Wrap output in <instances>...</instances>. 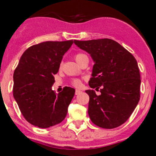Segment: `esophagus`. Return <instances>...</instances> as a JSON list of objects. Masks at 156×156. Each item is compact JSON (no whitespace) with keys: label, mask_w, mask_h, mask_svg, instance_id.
Wrapping results in <instances>:
<instances>
[{"label":"esophagus","mask_w":156,"mask_h":156,"mask_svg":"<svg viewBox=\"0 0 156 156\" xmlns=\"http://www.w3.org/2000/svg\"><path fill=\"white\" fill-rule=\"evenodd\" d=\"M81 93H82V91H80V90H75V95H78Z\"/></svg>","instance_id":"esophagus-1"}]
</instances>
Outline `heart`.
<instances>
[{"label": "heart", "instance_id": "obj_1", "mask_svg": "<svg viewBox=\"0 0 156 156\" xmlns=\"http://www.w3.org/2000/svg\"><path fill=\"white\" fill-rule=\"evenodd\" d=\"M85 57H86V55L83 53H77L76 55H74V59H75V60H76L78 64H80V63L82 61V59ZM62 66H63V63H60L59 67L61 68ZM70 83H71V85L73 86L76 88H80L82 86V81L80 79H78V78H74V79H72L70 81Z\"/></svg>", "mask_w": 156, "mask_h": 156}]
</instances>
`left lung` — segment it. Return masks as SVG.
Masks as SVG:
<instances>
[{
	"label": "left lung",
	"mask_w": 156,
	"mask_h": 156,
	"mask_svg": "<svg viewBox=\"0 0 156 156\" xmlns=\"http://www.w3.org/2000/svg\"><path fill=\"white\" fill-rule=\"evenodd\" d=\"M94 61L89 86L88 113L97 126L114 129L130 117L140 101V75L134 56L115 41L108 38L74 41Z\"/></svg>",
	"instance_id": "left-lung-1"
}]
</instances>
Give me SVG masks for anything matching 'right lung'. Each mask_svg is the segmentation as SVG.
Masks as SVG:
<instances>
[{"instance_id": "obj_1", "label": "right lung", "mask_w": 156, "mask_h": 156, "mask_svg": "<svg viewBox=\"0 0 156 156\" xmlns=\"http://www.w3.org/2000/svg\"><path fill=\"white\" fill-rule=\"evenodd\" d=\"M73 40L44 41L30 46L22 55L13 74V96L22 115L39 128H48L65 119L74 90L63 88L55 94L52 89L63 55Z\"/></svg>"}]
</instances>
